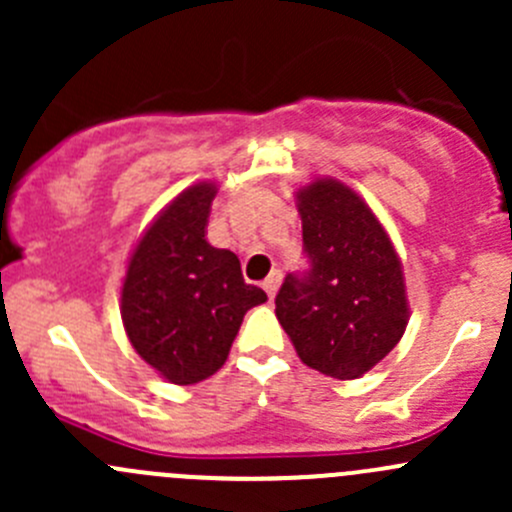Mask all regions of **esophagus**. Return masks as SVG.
Segmentation results:
<instances>
[{
  "label": "esophagus",
  "mask_w": 512,
  "mask_h": 512,
  "mask_svg": "<svg viewBox=\"0 0 512 512\" xmlns=\"http://www.w3.org/2000/svg\"><path fill=\"white\" fill-rule=\"evenodd\" d=\"M280 282H282V275H280V272H272V275L267 277V280H265V285H262V287H265L267 297H270V299H275L277 289H280Z\"/></svg>",
  "instance_id": "esophagus-1"
}]
</instances>
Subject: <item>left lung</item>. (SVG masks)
Instances as JSON below:
<instances>
[{
	"label": "left lung",
	"mask_w": 512,
	"mask_h": 512,
	"mask_svg": "<svg viewBox=\"0 0 512 512\" xmlns=\"http://www.w3.org/2000/svg\"><path fill=\"white\" fill-rule=\"evenodd\" d=\"M309 270L289 272L275 314L299 359L334 379H359L404 337L401 260L369 205L332 178L297 193Z\"/></svg>",
	"instance_id": "8db88e82"
}]
</instances>
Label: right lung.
Here are the masks:
<instances>
[{"label": "right lung", "mask_w": 512, "mask_h": 512, "mask_svg": "<svg viewBox=\"0 0 512 512\" xmlns=\"http://www.w3.org/2000/svg\"><path fill=\"white\" fill-rule=\"evenodd\" d=\"M213 183L190 185L143 232L121 289L133 349L163 379L188 386L225 364L247 309L267 299L242 280L235 252L205 240Z\"/></svg>", "instance_id": "1"}]
</instances>
